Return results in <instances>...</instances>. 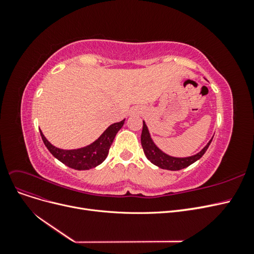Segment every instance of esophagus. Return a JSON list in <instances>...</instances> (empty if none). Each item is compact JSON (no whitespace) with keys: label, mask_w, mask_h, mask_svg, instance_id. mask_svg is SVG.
<instances>
[{"label":"esophagus","mask_w":254,"mask_h":254,"mask_svg":"<svg viewBox=\"0 0 254 254\" xmlns=\"http://www.w3.org/2000/svg\"><path fill=\"white\" fill-rule=\"evenodd\" d=\"M130 115H136V114H140L141 113V111H140V109H137V108H132L131 110H130Z\"/></svg>","instance_id":"34e87169"}]
</instances>
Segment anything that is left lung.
I'll return each instance as SVG.
<instances>
[{
  "label": "left lung",
  "mask_w": 254,
  "mask_h": 254,
  "mask_svg": "<svg viewBox=\"0 0 254 254\" xmlns=\"http://www.w3.org/2000/svg\"><path fill=\"white\" fill-rule=\"evenodd\" d=\"M212 140H213V137L210 140V142L204 146L201 151H199L194 156L187 157V158L171 157V156L166 155V153H164L162 150H160L155 145V143L152 142L149 131H148V128H147V126H146L145 122H143L141 144H142L145 156L152 164L159 166L160 168H163V170L180 171V170H182V168H186V167L190 166V164H193L194 162H196L197 160H199L204 155V152L206 151L207 147L210 146Z\"/></svg>",
  "instance_id": "left-lung-1"
}]
</instances>
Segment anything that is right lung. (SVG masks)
I'll use <instances>...</instances> for the list:
<instances>
[{"mask_svg": "<svg viewBox=\"0 0 254 254\" xmlns=\"http://www.w3.org/2000/svg\"><path fill=\"white\" fill-rule=\"evenodd\" d=\"M124 122L125 120L119 123H114V124L110 125L105 130L104 133L95 142L79 149L64 150L57 148L45 139L41 130L40 134L44 145L47 146V148L50 150L52 155L58 159L60 162H63L68 167L74 168V170L84 171L93 168L104 162L107 156H108L110 146L114 137L119 132V130L124 125Z\"/></svg>", "mask_w": 254, "mask_h": 254, "instance_id": "obj_1", "label": "right lung"}]
</instances>
